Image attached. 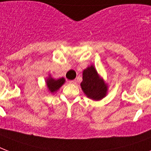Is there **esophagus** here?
<instances>
[{"label":"esophagus","instance_id":"34e87169","mask_svg":"<svg viewBox=\"0 0 151 151\" xmlns=\"http://www.w3.org/2000/svg\"><path fill=\"white\" fill-rule=\"evenodd\" d=\"M70 84H73V85H75L76 83H77V81H76V80H72L70 81Z\"/></svg>","mask_w":151,"mask_h":151}]
</instances>
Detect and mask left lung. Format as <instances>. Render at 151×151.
<instances>
[{
    "mask_svg": "<svg viewBox=\"0 0 151 151\" xmlns=\"http://www.w3.org/2000/svg\"><path fill=\"white\" fill-rule=\"evenodd\" d=\"M82 82L81 88L85 95L94 101H99L106 96L108 85L95 68L93 65L88 66L83 70Z\"/></svg>",
    "mask_w": 151,
    "mask_h": 151,
    "instance_id": "8db88e82",
    "label": "left lung"
}]
</instances>
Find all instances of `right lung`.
Segmentation results:
<instances>
[{
	"label": "right lung",
	"instance_id": "add662e5",
	"mask_svg": "<svg viewBox=\"0 0 151 151\" xmlns=\"http://www.w3.org/2000/svg\"><path fill=\"white\" fill-rule=\"evenodd\" d=\"M46 88L50 93L53 94L58 91L62 87V85L66 82V80L64 78H60L58 79H55L52 77L51 74L45 79Z\"/></svg>",
	"mask_w": 151,
	"mask_h": 151
}]
</instances>
